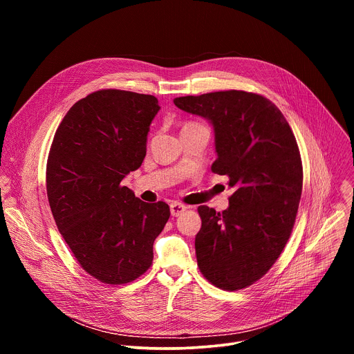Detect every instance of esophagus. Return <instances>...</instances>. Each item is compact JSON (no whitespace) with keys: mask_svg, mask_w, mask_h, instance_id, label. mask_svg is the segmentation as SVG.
Here are the masks:
<instances>
[{"mask_svg":"<svg viewBox=\"0 0 354 354\" xmlns=\"http://www.w3.org/2000/svg\"><path fill=\"white\" fill-rule=\"evenodd\" d=\"M186 206L185 205H182V203H179V201H174V203L171 205V214L174 216V217H178V216H180L183 212H186Z\"/></svg>","mask_w":354,"mask_h":354,"instance_id":"1","label":"esophagus"}]
</instances>
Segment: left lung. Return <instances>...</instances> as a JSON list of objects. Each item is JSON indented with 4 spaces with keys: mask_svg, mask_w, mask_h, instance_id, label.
<instances>
[{
    "mask_svg": "<svg viewBox=\"0 0 354 354\" xmlns=\"http://www.w3.org/2000/svg\"><path fill=\"white\" fill-rule=\"evenodd\" d=\"M174 104L213 124L212 171L227 175L234 189L223 213L197 209V266L218 288H245L268 273L291 235L302 190L295 137L279 108L258 93L231 89Z\"/></svg>",
    "mask_w": 354,
    "mask_h": 354,
    "instance_id": "obj_1",
    "label": "left lung"
}]
</instances>
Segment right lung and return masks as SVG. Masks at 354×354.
<instances>
[{
	"mask_svg": "<svg viewBox=\"0 0 354 354\" xmlns=\"http://www.w3.org/2000/svg\"><path fill=\"white\" fill-rule=\"evenodd\" d=\"M153 95L100 89L80 99L60 123L46 168L48 205L81 268L105 284H126L153 263V245L171 212L123 186L141 167Z\"/></svg>",
	"mask_w": 354,
	"mask_h": 354,
	"instance_id": "add662e5",
	"label": "right lung"
}]
</instances>
